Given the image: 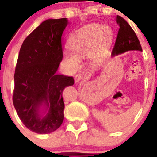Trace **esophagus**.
Returning a JSON list of instances; mask_svg holds the SVG:
<instances>
[{
	"label": "esophagus",
	"mask_w": 157,
	"mask_h": 157,
	"mask_svg": "<svg viewBox=\"0 0 157 157\" xmlns=\"http://www.w3.org/2000/svg\"><path fill=\"white\" fill-rule=\"evenodd\" d=\"M83 78V75L82 74H78L76 75L75 76V83H78L80 81H81L82 79Z\"/></svg>",
	"instance_id": "obj_1"
}]
</instances>
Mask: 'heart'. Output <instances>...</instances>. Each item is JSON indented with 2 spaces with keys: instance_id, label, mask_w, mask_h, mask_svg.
Masks as SVG:
<instances>
[{
  "instance_id": "obj_1",
  "label": "heart",
  "mask_w": 157,
  "mask_h": 157,
  "mask_svg": "<svg viewBox=\"0 0 157 157\" xmlns=\"http://www.w3.org/2000/svg\"><path fill=\"white\" fill-rule=\"evenodd\" d=\"M113 33L108 26L97 24L89 25L76 30L69 40V48L71 52H66L64 58L73 70L80 67V59L87 56L94 60H98L104 52L110 46Z\"/></svg>"
}]
</instances>
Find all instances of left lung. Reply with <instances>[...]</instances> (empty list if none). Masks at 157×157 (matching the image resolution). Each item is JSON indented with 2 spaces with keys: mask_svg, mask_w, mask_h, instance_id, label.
Listing matches in <instances>:
<instances>
[{
  "mask_svg": "<svg viewBox=\"0 0 157 157\" xmlns=\"http://www.w3.org/2000/svg\"><path fill=\"white\" fill-rule=\"evenodd\" d=\"M116 23L120 26L115 45L112 51V56L123 53L130 50L142 51L141 44L129 23L121 16H116Z\"/></svg>",
  "mask_w": 157,
  "mask_h": 157,
  "instance_id": "8db88e82",
  "label": "left lung"
}]
</instances>
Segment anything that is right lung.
Returning <instances> with one entry per match:
<instances>
[{
  "label": "right lung",
  "instance_id": "1",
  "mask_svg": "<svg viewBox=\"0 0 157 157\" xmlns=\"http://www.w3.org/2000/svg\"><path fill=\"white\" fill-rule=\"evenodd\" d=\"M67 23L66 18L42 22L19 50L12 101L22 123L37 134H49L60 127L64 118L62 93L74 84L72 77L56 73L63 59L62 34Z\"/></svg>",
  "mask_w": 157,
  "mask_h": 157
}]
</instances>
